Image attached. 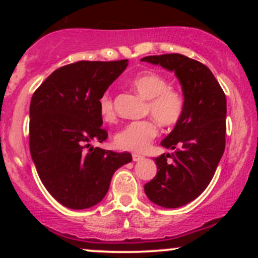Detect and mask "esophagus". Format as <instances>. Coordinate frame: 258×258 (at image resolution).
<instances>
[{"label": "esophagus", "instance_id": "1", "mask_svg": "<svg viewBox=\"0 0 258 258\" xmlns=\"http://www.w3.org/2000/svg\"><path fill=\"white\" fill-rule=\"evenodd\" d=\"M132 159H133V161H142L144 158L142 155H139V154H133Z\"/></svg>", "mask_w": 258, "mask_h": 258}]
</instances>
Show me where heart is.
Masks as SVG:
<instances>
[{"mask_svg":"<svg viewBox=\"0 0 258 258\" xmlns=\"http://www.w3.org/2000/svg\"><path fill=\"white\" fill-rule=\"evenodd\" d=\"M131 86L142 97L148 99L147 114L164 127L178 125L185 111V99L182 92L168 86L167 80L156 73L147 72L135 76ZM99 112L105 121L116 117L114 103L109 93L99 98ZM159 127L153 120L135 121L115 135V146L119 149L142 153L158 137Z\"/></svg>","mask_w":258,"mask_h":258,"instance_id":"1","label":"heart"}]
</instances>
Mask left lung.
<instances>
[{
  "label": "left lung",
  "mask_w": 258,
  "mask_h": 258,
  "mask_svg": "<svg viewBox=\"0 0 258 258\" xmlns=\"http://www.w3.org/2000/svg\"><path fill=\"white\" fill-rule=\"evenodd\" d=\"M142 61L174 72L182 85L185 111L161 142L173 149L155 159L158 173L144 185L150 201L168 209L186 205L210 184L226 148L227 99L211 70L178 53L148 55Z\"/></svg>",
  "instance_id": "left-lung-1"
}]
</instances>
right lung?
<instances>
[{
    "mask_svg": "<svg viewBox=\"0 0 258 258\" xmlns=\"http://www.w3.org/2000/svg\"><path fill=\"white\" fill-rule=\"evenodd\" d=\"M127 59L80 60L53 72L34 92L29 146L38 177L61 205L88 209L102 201L130 153L90 147L104 142L99 98L126 69Z\"/></svg>",
    "mask_w": 258,
    "mask_h": 258,
    "instance_id": "add662e5",
    "label": "right lung"
}]
</instances>
